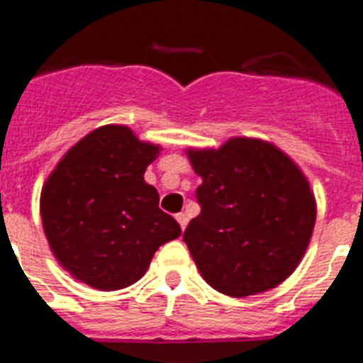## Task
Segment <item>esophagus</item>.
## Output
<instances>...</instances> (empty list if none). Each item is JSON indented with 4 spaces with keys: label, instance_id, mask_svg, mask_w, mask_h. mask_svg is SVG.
<instances>
[{
    "label": "esophagus",
    "instance_id": "obj_1",
    "mask_svg": "<svg viewBox=\"0 0 363 363\" xmlns=\"http://www.w3.org/2000/svg\"><path fill=\"white\" fill-rule=\"evenodd\" d=\"M177 222H179V225H181V229H184L186 228V223H188V216L186 214H184V212H179V214H177Z\"/></svg>",
    "mask_w": 363,
    "mask_h": 363
}]
</instances>
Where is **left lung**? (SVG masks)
I'll return each instance as SVG.
<instances>
[{
    "instance_id": "left-lung-1",
    "label": "left lung",
    "mask_w": 363,
    "mask_h": 363,
    "mask_svg": "<svg viewBox=\"0 0 363 363\" xmlns=\"http://www.w3.org/2000/svg\"><path fill=\"white\" fill-rule=\"evenodd\" d=\"M203 179L201 212L182 235L212 289L242 298L276 287L298 267L313 233L315 197L287 155L261 140L188 151Z\"/></svg>"
}]
</instances>
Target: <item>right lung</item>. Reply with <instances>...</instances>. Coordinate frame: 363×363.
<instances>
[{
  "mask_svg": "<svg viewBox=\"0 0 363 363\" xmlns=\"http://www.w3.org/2000/svg\"><path fill=\"white\" fill-rule=\"evenodd\" d=\"M158 147L126 126H100L78 141L40 194L50 248L76 279L117 291L135 284L162 244L181 235L160 211L158 191L143 181Z\"/></svg>",
  "mask_w": 363,
  "mask_h": 363,
  "instance_id": "add662e5",
  "label": "right lung"
}]
</instances>
